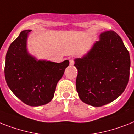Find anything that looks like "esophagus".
Masks as SVG:
<instances>
[{"instance_id": "obj_1", "label": "esophagus", "mask_w": 134, "mask_h": 134, "mask_svg": "<svg viewBox=\"0 0 134 134\" xmlns=\"http://www.w3.org/2000/svg\"><path fill=\"white\" fill-rule=\"evenodd\" d=\"M74 60L73 58H71V59L69 60V65H74Z\"/></svg>"}]
</instances>
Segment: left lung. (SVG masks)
Segmentation results:
<instances>
[{"label":"left lung","instance_id":"obj_1","mask_svg":"<svg viewBox=\"0 0 134 134\" xmlns=\"http://www.w3.org/2000/svg\"><path fill=\"white\" fill-rule=\"evenodd\" d=\"M74 61L78 69L76 90L83 103L103 106L116 100L125 90L130 56L121 38L114 31L101 33L99 41L87 54Z\"/></svg>","mask_w":134,"mask_h":134}]
</instances>
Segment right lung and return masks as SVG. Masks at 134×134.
I'll use <instances>...</instances> for the list:
<instances>
[{"label":"right lung","instance_id":"1","mask_svg":"<svg viewBox=\"0 0 134 134\" xmlns=\"http://www.w3.org/2000/svg\"><path fill=\"white\" fill-rule=\"evenodd\" d=\"M31 31H21L10 44L5 58V77L16 97L26 105L38 107L47 104L54 98L56 85L69 61L38 60L30 55L27 40Z\"/></svg>","mask_w":134,"mask_h":134}]
</instances>
